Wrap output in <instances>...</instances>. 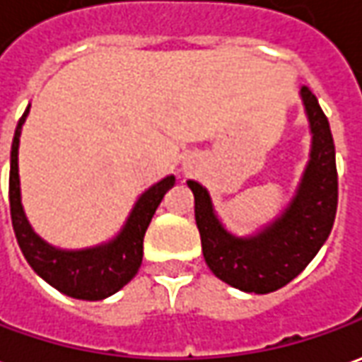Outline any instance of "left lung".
<instances>
[{
    "label": "left lung",
    "instance_id": "obj_1",
    "mask_svg": "<svg viewBox=\"0 0 362 362\" xmlns=\"http://www.w3.org/2000/svg\"><path fill=\"white\" fill-rule=\"evenodd\" d=\"M313 133L312 160L284 216L251 239L225 231L214 214L206 188L189 180L202 251L209 270L243 292L269 294L286 286L322 249L337 211V166L329 121L313 92L302 88Z\"/></svg>",
    "mask_w": 362,
    "mask_h": 362
}]
</instances>
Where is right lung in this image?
<instances>
[{
	"label": "right lung",
	"mask_w": 362,
	"mask_h": 362,
	"mask_svg": "<svg viewBox=\"0 0 362 362\" xmlns=\"http://www.w3.org/2000/svg\"><path fill=\"white\" fill-rule=\"evenodd\" d=\"M27 113L29 107L25 110L15 129L9 168V211L17 243L33 270L42 280H47L50 286L57 288L58 292L90 302L103 300L115 294L137 274L143 260V239L146 227L155 216L158 204L163 202L164 194L174 186V176H166L139 198L117 239L86 251H58L42 241L39 235L33 233L31 225L25 219L19 198L17 151Z\"/></svg>",
	"instance_id": "add662e5"
}]
</instances>
